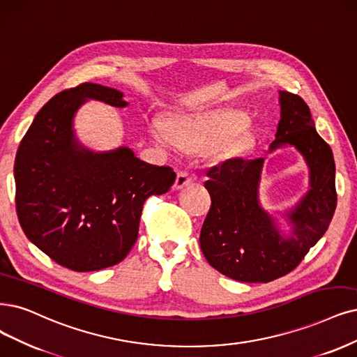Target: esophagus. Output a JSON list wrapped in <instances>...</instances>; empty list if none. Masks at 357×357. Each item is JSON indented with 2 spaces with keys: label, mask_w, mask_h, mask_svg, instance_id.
Listing matches in <instances>:
<instances>
[{
  "label": "esophagus",
  "mask_w": 357,
  "mask_h": 357,
  "mask_svg": "<svg viewBox=\"0 0 357 357\" xmlns=\"http://www.w3.org/2000/svg\"><path fill=\"white\" fill-rule=\"evenodd\" d=\"M191 181L192 179H191V176H190L187 170H178L174 187H175V190H182L183 187H187L188 183H191Z\"/></svg>",
  "instance_id": "esophagus-1"
}]
</instances>
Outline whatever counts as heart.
<instances>
[{"label":"heart","mask_w":357,"mask_h":357,"mask_svg":"<svg viewBox=\"0 0 357 357\" xmlns=\"http://www.w3.org/2000/svg\"><path fill=\"white\" fill-rule=\"evenodd\" d=\"M231 119L228 117H212L204 121H191V119H175L170 123V129L162 122H150L149 129L153 138L160 144H172L174 139L185 145H203L219 139L228 126Z\"/></svg>","instance_id":"heart-1"}]
</instances>
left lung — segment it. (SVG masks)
<instances>
[{
  "mask_svg": "<svg viewBox=\"0 0 357 357\" xmlns=\"http://www.w3.org/2000/svg\"><path fill=\"white\" fill-rule=\"evenodd\" d=\"M281 119L271 151L294 145L310 169V190L287 213L291 236L281 235L259 203L263 158L234 157L207 169L212 206L204 219L200 247L216 271L241 282H271L296 269L318 243L337 207L333 150L314 129L309 105L280 91Z\"/></svg>",
  "mask_w": 357,
  "mask_h": 357,
  "instance_id": "8db88e82",
  "label": "left lung"
}]
</instances>
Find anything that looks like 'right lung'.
Listing matches in <instances>:
<instances>
[{
  "mask_svg": "<svg viewBox=\"0 0 357 357\" xmlns=\"http://www.w3.org/2000/svg\"><path fill=\"white\" fill-rule=\"evenodd\" d=\"M88 98L125 107L121 91L85 82L59 92L35 116L15 162L16 210L26 236L75 272L122 261L138 238L142 206L174 185L169 166L121 147L94 153L75 138L73 116Z\"/></svg>",
  "mask_w": 357,
  "mask_h": 357,
  "instance_id": "right-lung-1",
  "label": "right lung"
}]
</instances>
